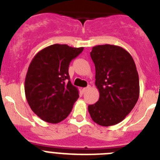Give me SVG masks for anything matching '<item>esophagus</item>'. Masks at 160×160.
Listing matches in <instances>:
<instances>
[{"mask_svg":"<svg viewBox=\"0 0 160 160\" xmlns=\"http://www.w3.org/2000/svg\"><path fill=\"white\" fill-rule=\"evenodd\" d=\"M89 88H90V86L88 85V87H86V88H83V89H82V92H83V93H84V92L88 91V90L89 89Z\"/></svg>","mask_w":160,"mask_h":160,"instance_id":"esophagus-1","label":"esophagus"}]
</instances>
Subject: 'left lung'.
Listing matches in <instances>:
<instances>
[{
	"label": "left lung",
	"instance_id": "8db88e82",
	"mask_svg": "<svg viewBox=\"0 0 160 160\" xmlns=\"http://www.w3.org/2000/svg\"><path fill=\"white\" fill-rule=\"evenodd\" d=\"M95 64V84L100 97L88 105L92 119L102 126L122 122L133 109L139 97V78L134 59L119 46L105 44L90 52Z\"/></svg>",
	"mask_w": 160,
	"mask_h": 160
}]
</instances>
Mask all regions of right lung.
Masks as SVG:
<instances>
[{"label":"right lung","mask_w":160,"mask_h":160,"mask_svg":"<svg viewBox=\"0 0 160 160\" xmlns=\"http://www.w3.org/2000/svg\"><path fill=\"white\" fill-rule=\"evenodd\" d=\"M83 50L54 44L38 51L30 62L25 93L30 109L44 122L56 124L64 120L79 98L78 88L70 81L68 67Z\"/></svg>","instance_id":"1"}]
</instances>
